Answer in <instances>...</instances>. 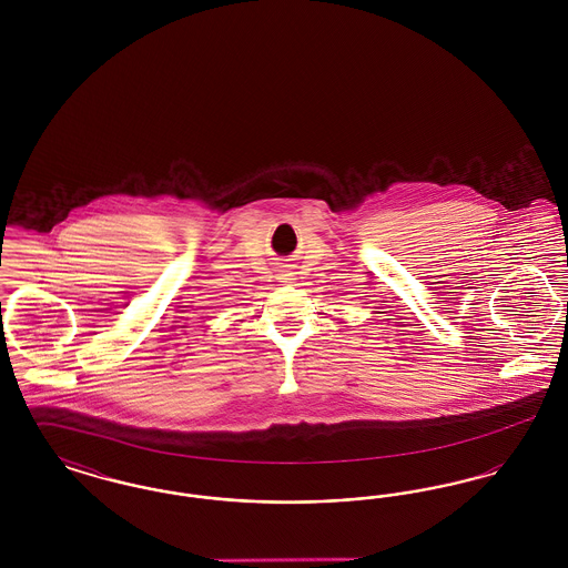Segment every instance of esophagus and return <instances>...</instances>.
Listing matches in <instances>:
<instances>
[{
  "instance_id": "1",
  "label": "esophagus",
  "mask_w": 568,
  "mask_h": 568,
  "mask_svg": "<svg viewBox=\"0 0 568 568\" xmlns=\"http://www.w3.org/2000/svg\"><path fill=\"white\" fill-rule=\"evenodd\" d=\"M287 276H292V274H283V278H287ZM290 281V278H287Z\"/></svg>"
}]
</instances>
